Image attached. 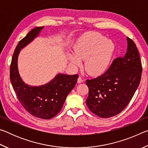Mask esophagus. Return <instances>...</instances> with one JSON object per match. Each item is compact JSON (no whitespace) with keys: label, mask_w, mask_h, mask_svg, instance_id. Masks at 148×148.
<instances>
[{"label":"esophagus","mask_w":148,"mask_h":148,"mask_svg":"<svg viewBox=\"0 0 148 148\" xmlns=\"http://www.w3.org/2000/svg\"><path fill=\"white\" fill-rule=\"evenodd\" d=\"M77 83H78V84H81L82 82H84V80H83V79L81 77L79 76V77H78V78H77Z\"/></svg>","instance_id":"obj_1"}]
</instances>
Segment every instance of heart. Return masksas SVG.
<instances>
[{
    "mask_svg": "<svg viewBox=\"0 0 148 148\" xmlns=\"http://www.w3.org/2000/svg\"><path fill=\"white\" fill-rule=\"evenodd\" d=\"M114 44L99 34L92 33L80 38L74 47V54L69 53L72 64L79 66L85 60V69L89 74H103L108 67L114 52Z\"/></svg>",
    "mask_w": 148,
    "mask_h": 148,
    "instance_id": "b5f03b06",
    "label": "heart"
}]
</instances>
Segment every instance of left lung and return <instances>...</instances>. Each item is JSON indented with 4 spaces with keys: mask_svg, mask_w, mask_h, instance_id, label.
Here are the masks:
<instances>
[{
    "mask_svg": "<svg viewBox=\"0 0 148 148\" xmlns=\"http://www.w3.org/2000/svg\"><path fill=\"white\" fill-rule=\"evenodd\" d=\"M127 40L123 57L115 59L101 76L86 80L89 88L86 104L92 113L102 118L121 112L140 84L142 68L139 52L132 40L127 37Z\"/></svg>",
    "mask_w": 148,
    "mask_h": 148,
    "instance_id": "obj_1",
    "label": "left lung"
}]
</instances>
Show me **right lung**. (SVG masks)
<instances>
[{
  "instance_id": "1",
  "label": "right lung",
  "mask_w": 148,
  "mask_h": 148,
  "mask_svg": "<svg viewBox=\"0 0 148 148\" xmlns=\"http://www.w3.org/2000/svg\"><path fill=\"white\" fill-rule=\"evenodd\" d=\"M44 27L32 29L19 42L15 49L10 69V77L20 103L30 114L43 119L53 118L62 109L67 95L76 84L78 74H58L44 86H29L24 83L17 69V57L20 50L39 34Z\"/></svg>"
}]
</instances>
